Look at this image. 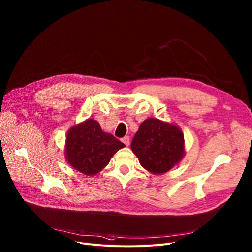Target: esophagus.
Returning a JSON list of instances; mask_svg holds the SVG:
<instances>
[{
  "instance_id": "1",
  "label": "esophagus",
  "mask_w": 252,
  "mask_h": 252,
  "mask_svg": "<svg viewBox=\"0 0 252 252\" xmlns=\"http://www.w3.org/2000/svg\"><path fill=\"white\" fill-rule=\"evenodd\" d=\"M122 141H123V143H124L126 146H128V145H129V137H125Z\"/></svg>"
}]
</instances>
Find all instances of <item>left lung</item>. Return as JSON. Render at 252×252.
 <instances>
[{"mask_svg":"<svg viewBox=\"0 0 252 252\" xmlns=\"http://www.w3.org/2000/svg\"><path fill=\"white\" fill-rule=\"evenodd\" d=\"M130 148L140 164L152 174L168 172L186 155L180 127L153 117L141 124Z\"/></svg>","mask_w":252,"mask_h":252,"instance_id":"1","label":"left lung"}]
</instances>
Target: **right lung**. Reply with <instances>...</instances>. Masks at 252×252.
Here are the masks:
<instances>
[{
  "label": "right lung",
  "instance_id": "right-lung-1",
  "mask_svg": "<svg viewBox=\"0 0 252 252\" xmlns=\"http://www.w3.org/2000/svg\"><path fill=\"white\" fill-rule=\"evenodd\" d=\"M126 145L88 119L73 126L65 136L64 158L84 175L94 176L104 169L112 156Z\"/></svg>",
  "mask_w": 252,
  "mask_h": 252
}]
</instances>
